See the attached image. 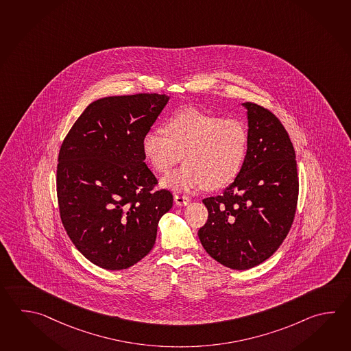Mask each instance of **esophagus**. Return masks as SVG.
Listing matches in <instances>:
<instances>
[{
  "label": "esophagus",
  "mask_w": 351,
  "mask_h": 351,
  "mask_svg": "<svg viewBox=\"0 0 351 351\" xmlns=\"http://www.w3.org/2000/svg\"><path fill=\"white\" fill-rule=\"evenodd\" d=\"M173 200H175V205L176 206H186L190 204V199L186 196H180V195H175L173 196Z\"/></svg>",
  "instance_id": "obj_1"
}]
</instances>
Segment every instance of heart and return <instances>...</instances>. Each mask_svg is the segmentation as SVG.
Instances as JSON below:
<instances>
[{"label": "heart", "mask_w": 351, "mask_h": 351, "mask_svg": "<svg viewBox=\"0 0 351 351\" xmlns=\"http://www.w3.org/2000/svg\"><path fill=\"white\" fill-rule=\"evenodd\" d=\"M143 156L161 175L179 164L185 165L161 185L187 193L206 186H229L243 169L247 152V132L235 119L185 108L165 122L164 132L152 130L141 141Z\"/></svg>", "instance_id": "1"}]
</instances>
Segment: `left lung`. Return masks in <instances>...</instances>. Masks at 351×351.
Listing matches in <instances>:
<instances>
[{"label":"left lung","mask_w":351,"mask_h":351,"mask_svg":"<svg viewBox=\"0 0 351 351\" xmlns=\"http://www.w3.org/2000/svg\"><path fill=\"white\" fill-rule=\"evenodd\" d=\"M247 152L243 169L223 193L204 199L208 219L199 239L211 258L247 270L278 250L291 228L299 179L287 130L269 110L245 102Z\"/></svg>","instance_id":"8db88e82"}]
</instances>
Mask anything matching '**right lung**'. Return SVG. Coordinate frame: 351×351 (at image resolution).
I'll return each mask as SVG.
<instances>
[{"instance_id": "add662e5", "label": "right lung", "mask_w": 351, "mask_h": 351, "mask_svg": "<svg viewBox=\"0 0 351 351\" xmlns=\"http://www.w3.org/2000/svg\"><path fill=\"white\" fill-rule=\"evenodd\" d=\"M170 100L137 93L93 101L73 123L58 154L61 220L76 249L106 270L145 258L156 240L172 193L155 191L141 141Z\"/></svg>"}]
</instances>
